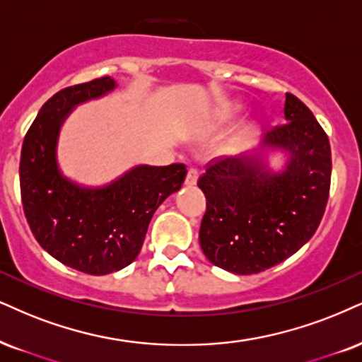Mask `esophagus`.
<instances>
[{
  "mask_svg": "<svg viewBox=\"0 0 362 362\" xmlns=\"http://www.w3.org/2000/svg\"><path fill=\"white\" fill-rule=\"evenodd\" d=\"M196 181H198V169L189 168L188 174H186V186H194Z\"/></svg>",
  "mask_w": 362,
  "mask_h": 362,
  "instance_id": "34e87169",
  "label": "esophagus"
}]
</instances>
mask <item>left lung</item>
I'll return each instance as SVG.
<instances>
[{
    "mask_svg": "<svg viewBox=\"0 0 362 362\" xmlns=\"http://www.w3.org/2000/svg\"><path fill=\"white\" fill-rule=\"evenodd\" d=\"M285 120L262 147L290 154L282 173L262 156L216 158L198 180L206 196L199 245L213 265L252 275L279 265L312 238L331 189V144L304 102L285 93Z\"/></svg>",
    "mask_w": 362,
    "mask_h": 362,
    "instance_id": "8db88e82",
    "label": "left lung"
}]
</instances>
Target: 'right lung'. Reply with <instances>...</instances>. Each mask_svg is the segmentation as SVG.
Instances as JSON below:
<instances>
[{
    "instance_id": "obj_1",
    "label": "right lung",
    "mask_w": 362,
    "mask_h": 362,
    "mask_svg": "<svg viewBox=\"0 0 362 362\" xmlns=\"http://www.w3.org/2000/svg\"><path fill=\"white\" fill-rule=\"evenodd\" d=\"M114 87V78L100 77L62 88L40 109L21 147V203L31 233L58 262L90 275L136 260L156 209L188 173L185 164L136 166L104 188H83L60 173L55 149L64 120Z\"/></svg>"
}]
</instances>
